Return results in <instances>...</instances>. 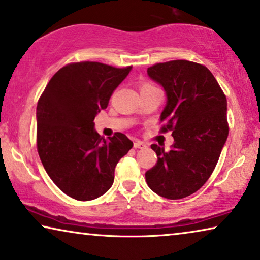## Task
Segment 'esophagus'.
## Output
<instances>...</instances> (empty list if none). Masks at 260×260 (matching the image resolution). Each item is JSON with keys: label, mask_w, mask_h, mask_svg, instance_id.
<instances>
[{"label": "esophagus", "mask_w": 260, "mask_h": 260, "mask_svg": "<svg viewBox=\"0 0 260 260\" xmlns=\"http://www.w3.org/2000/svg\"><path fill=\"white\" fill-rule=\"evenodd\" d=\"M134 147L135 149H144V147H146L145 143H143L142 141H136L134 143Z\"/></svg>", "instance_id": "34e87169"}]
</instances>
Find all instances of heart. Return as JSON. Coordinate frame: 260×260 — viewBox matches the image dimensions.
Here are the masks:
<instances>
[{"mask_svg":"<svg viewBox=\"0 0 260 260\" xmlns=\"http://www.w3.org/2000/svg\"><path fill=\"white\" fill-rule=\"evenodd\" d=\"M151 87H154V86H152L149 82H143L142 85H141V90L142 89H146V88H151Z\"/></svg>","mask_w":260,"mask_h":260,"instance_id":"heart-1","label":"heart"}]
</instances>
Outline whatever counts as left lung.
<instances>
[{
    "mask_svg": "<svg viewBox=\"0 0 260 260\" xmlns=\"http://www.w3.org/2000/svg\"><path fill=\"white\" fill-rule=\"evenodd\" d=\"M147 74L160 83L167 102L161 133L172 131L170 151L152 144L157 164L145 173L147 186L170 200L189 197L208 180L229 134L226 98L211 72L188 60L159 62Z\"/></svg>",
    "mask_w": 260,
    "mask_h": 260,
    "instance_id": "obj_1",
    "label": "left lung"
}]
</instances>
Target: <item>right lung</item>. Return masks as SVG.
<instances>
[{"mask_svg": "<svg viewBox=\"0 0 260 260\" xmlns=\"http://www.w3.org/2000/svg\"><path fill=\"white\" fill-rule=\"evenodd\" d=\"M133 66L72 62L47 83L37 105V151L59 189L79 201L101 197L114 182L115 167L134 143L124 134L105 139L94 118L106 109Z\"/></svg>", "mask_w": 260, "mask_h": 260, "instance_id": "add662e5", "label": "right lung"}]
</instances>
